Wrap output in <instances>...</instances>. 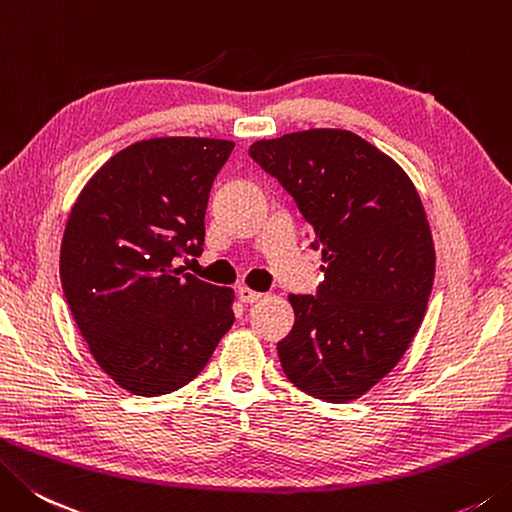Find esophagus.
<instances>
[{
	"mask_svg": "<svg viewBox=\"0 0 512 512\" xmlns=\"http://www.w3.org/2000/svg\"><path fill=\"white\" fill-rule=\"evenodd\" d=\"M238 298L243 303H247V305H252V303H258L260 298H263V294L260 292H254V289H249V287H238Z\"/></svg>",
	"mask_w": 512,
	"mask_h": 512,
	"instance_id": "obj_1",
	"label": "esophagus"
}]
</instances>
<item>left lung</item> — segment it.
Listing matches in <instances>:
<instances>
[{
    "label": "left lung",
    "instance_id": "8db88e82",
    "mask_svg": "<svg viewBox=\"0 0 512 512\" xmlns=\"http://www.w3.org/2000/svg\"><path fill=\"white\" fill-rule=\"evenodd\" d=\"M249 156L294 198L325 263L316 296L289 294L296 323L278 343L283 372L314 399H359L401 361L428 307L435 245L417 189L343 129L258 140Z\"/></svg>",
    "mask_w": 512,
    "mask_h": 512
}]
</instances>
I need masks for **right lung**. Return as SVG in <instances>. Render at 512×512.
Returning <instances> with one entry per match:
<instances>
[{
	"instance_id": "obj_1",
	"label": "right lung",
	"mask_w": 512,
	"mask_h": 512,
	"mask_svg": "<svg viewBox=\"0 0 512 512\" xmlns=\"http://www.w3.org/2000/svg\"><path fill=\"white\" fill-rule=\"evenodd\" d=\"M234 142L151 138L115 153L66 220L60 278L95 363L138 397L182 388L234 325V289L176 267L205 245V211Z\"/></svg>"
}]
</instances>
